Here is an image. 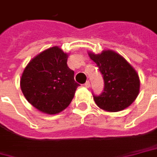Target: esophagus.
<instances>
[{"mask_svg":"<svg viewBox=\"0 0 157 157\" xmlns=\"http://www.w3.org/2000/svg\"><path fill=\"white\" fill-rule=\"evenodd\" d=\"M84 86H85L86 88H90V82H89V81H87V82H85Z\"/></svg>","mask_w":157,"mask_h":157,"instance_id":"obj_1","label":"esophagus"}]
</instances>
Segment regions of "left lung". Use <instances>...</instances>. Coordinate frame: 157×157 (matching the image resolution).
<instances>
[{"instance_id": "obj_1", "label": "left lung", "mask_w": 157, "mask_h": 157, "mask_svg": "<svg viewBox=\"0 0 157 157\" xmlns=\"http://www.w3.org/2000/svg\"><path fill=\"white\" fill-rule=\"evenodd\" d=\"M97 64L104 79V91L93 96L100 109L106 112L122 111L131 106L140 93V81L137 71L119 53L105 50L99 54L88 52Z\"/></svg>"}]
</instances>
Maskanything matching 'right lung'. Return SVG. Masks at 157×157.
I'll use <instances>...</instances> for the list:
<instances>
[{"label":"right lung","instance_id":"obj_1","mask_svg":"<svg viewBox=\"0 0 157 157\" xmlns=\"http://www.w3.org/2000/svg\"><path fill=\"white\" fill-rule=\"evenodd\" d=\"M68 53L59 46L42 51L30 60L20 78L26 100L37 110L56 115L69 106L79 86L67 67Z\"/></svg>","mask_w":157,"mask_h":157}]
</instances>
